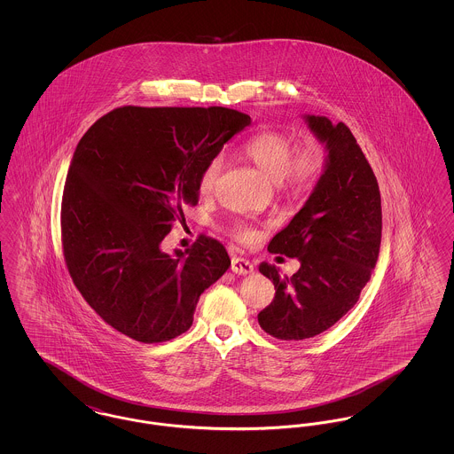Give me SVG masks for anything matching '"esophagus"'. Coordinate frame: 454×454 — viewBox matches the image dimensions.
<instances>
[{
    "instance_id": "esophagus-1",
    "label": "esophagus",
    "mask_w": 454,
    "mask_h": 454,
    "mask_svg": "<svg viewBox=\"0 0 454 454\" xmlns=\"http://www.w3.org/2000/svg\"><path fill=\"white\" fill-rule=\"evenodd\" d=\"M231 270L237 272V274H252L254 272V263L248 259H243V257H233L231 259Z\"/></svg>"
}]
</instances>
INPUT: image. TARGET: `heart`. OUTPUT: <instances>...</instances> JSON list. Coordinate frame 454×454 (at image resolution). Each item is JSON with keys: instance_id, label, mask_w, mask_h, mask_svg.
<instances>
[{"instance_id": "obj_1", "label": "heart", "mask_w": 454, "mask_h": 454, "mask_svg": "<svg viewBox=\"0 0 454 454\" xmlns=\"http://www.w3.org/2000/svg\"><path fill=\"white\" fill-rule=\"evenodd\" d=\"M239 152L270 180L278 182L286 194L296 199L308 197L318 187L326 167V154L320 145L302 143L296 146L289 134L278 129L252 134L243 141ZM223 165V156H215L204 165L197 178L199 194L215 192ZM228 233L239 243H252L257 238V231L241 219L228 226Z\"/></svg>"}]
</instances>
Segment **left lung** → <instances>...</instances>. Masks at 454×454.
Returning a JSON list of instances; mask_svg holds the SVG:
<instances>
[{"instance_id": "obj_1", "label": "left lung", "mask_w": 454, "mask_h": 454, "mask_svg": "<svg viewBox=\"0 0 454 454\" xmlns=\"http://www.w3.org/2000/svg\"><path fill=\"white\" fill-rule=\"evenodd\" d=\"M306 121L326 143V168L301 211L269 243L270 254L296 257L301 267L282 278L279 267L259 265L276 287L274 300L259 313L260 326L291 342L328 330L357 302L381 243L378 180L354 134L326 117Z\"/></svg>"}]
</instances>
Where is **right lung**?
Listing matches in <instances>:
<instances>
[{"label":"right lung","mask_w":454,"mask_h":454,"mask_svg":"<svg viewBox=\"0 0 454 454\" xmlns=\"http://www.w3.org/2000/svg\"><path fill=\"white\" fill-rule=\"evenodd\" d=\"M248 124L235 108L124 106L80 139L61 202L66 267L95 313L132 340L187 332L199 296L231 265L215 238L175 257L160 243L197 204L204 165Z\"/></svg>","instance_id":"obj_1"}]
</instances>
